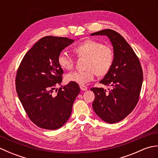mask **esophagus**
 Here are the masks:
<instances>
[{"label": "esophagus", "mask_w": 158, "mask_h": 158, "mask_svg": "<svg viewBox=\"0 0 158 158\" xmlns=\"http://www.w3.org/2000/svg\"><path fill=\"white\" fill-rule=\"evenodd\" d=\"M79 87H80V89L81 90H83V91H85V90H87V89H88V88H87V87L84 85H80Z\"/></svg>", "instance_id": "obj_1"}]
</instances>
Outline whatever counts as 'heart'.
Listing matches in <instances>:
<instances>
[{"label": "heart", "instance_id": "heart-1", "mask_svg": "<svg viewBox=\"0 0 158 158\" xmlns=\"http://www.w3.org/2000/svg\"><path fill=\"white\" fill-rule=\"evenodd\" d=\"M78 58H86L83 71H73L65 75L66 82H73L85 85L94 79L96 74L99 76L106 75L114 62V52L109 45L94 39H87L76 45L73 49ZM58 63L62 69L72 70L75 60L68 53L62 52L58 57Z\"/></svg>", "mask_w": 158, "mask_h": 158}]
</instances>
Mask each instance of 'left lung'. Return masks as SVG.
I'll return each instance as SVG.
<instances>
[{"instance_id":"obj_1","label":"left lung","mask_w":158,"mask_h":158,"mask_svg":"<svg viewBox=\"0 0 158 158\" xmlns=\"http://www.w3.org/2000/svg\"><path fill=\"white\" fill-rule=\"evenodd\" d=\"M91 35H106L111 41L114 62L109 72L100 81L111 86L109 92L102 88H92L95 94L93 109L106 123H115L123 119L135 108L141 90L143 73L140 60L123 36L110 29Z\"/></svg>"}]
</instances>
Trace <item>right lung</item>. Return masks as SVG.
<instances>
[{"instance_id": "add662e5", "label": "right lung", "mask_w": 158, "mask_h": 158, "mask_svg": "<svg viewBox=\"0 0 158 158\" xmlns=\"http://www.w3.org/2000/svg\"><path fill=\"white\" fill-rule=\"evenodd\" d=\"M66 37L45 36L23 56L18 69L15 87L19 99L29 119L39 127L56 130L70 116L80 92L79 85H60L64 71L58 63L62 50L73 43Z\"/></svg>"}]
</instances>
